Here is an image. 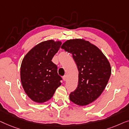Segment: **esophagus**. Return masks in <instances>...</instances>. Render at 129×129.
Instances as JSON below:
<instances>
[{"label": "esophagus", "instance_id": "obj_1", "mask_svg": "<svg viewBox=\"0 0 129 129\" xmlns=\"http://www.w3.org/2000/svg\"><path fill=\"white\" fill-rule=\"evenodd\" d=\"M67 77L66 75H64V76H63V77H62V79H63V80H64V81H65L67 80Z\"/></svg>", "mask_w": 129, "mask_h": 129}]
</instances>
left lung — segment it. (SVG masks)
<instances>
[{
    "mask_svg": "<svg viewBox=\"0 0 129 129\" xmlns=\"http://www.w3.org/2000/svg\"><path fill=\"white\" fill-rule=\"evenodd\" d=\"M72 54L78 69V84L71 93V101L85 106L95 101L106 88L111 75V67L102 51L83 39L67 40L61 46Z\"/></svg>",
    "mask_w": 129,
    "mask_h": 129,
    "instance_id": "left-lung-1",
    "label": "left lung"
}]
</instances>
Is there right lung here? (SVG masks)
<instances>
[{
  "label": "right lung",
  "instance_id": "obj_1",
  "mask_svg": "<svg viewBox=\"0 0 129 129\" xmlns=\"http://www.w3.org/2000/svg\"><path fill=\"white\" fill-rule=\"evenodd\" d=\"M62 44L61 41H44L31 49L23 58L20 79L29 98L42 103L51 98L61 85L57 67L51 60Z\"/></svg>",
  "mask_w": 129,
  "mask_h": 129
}]
</instances>
